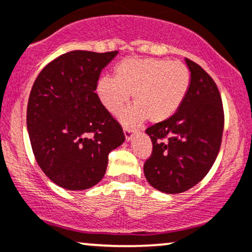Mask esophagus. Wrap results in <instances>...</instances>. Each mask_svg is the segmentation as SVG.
I'll return each mask as SVG.
<instances>
[{"mask_svg": "<svg viewBox=\"0 0 252 252\" xmlns=\"http://www.w3.org/2000/svg\"><path fill=\"white\" fill-rule=\"evenodd\" d=\"M124 135H126V141H129V139L131 138V136H132V131L129 128H126H126H124Z\"/></svg>", "mask_w": 252, "mask_h": 252, "instance_id": "obj_1", "label": "esophagus"}]
</instances>
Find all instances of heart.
Listing matches in <instances>:
<instances>
[{"label":"heart","instance_id":"b5f03b06","mask_svg":"<svg viewBox=\"0 0 252 252\" xmlns=\"http://www.w3.org/2000/svg\"><path fill=\"white\" fill-rule=\"evenodd\" d=\"M190 71L182 62L154 59H126L115 68V76L102 77L97 90L111 114L120 113L132 95L135 107L122 121L128 126L145 118L159 123L170 118L183 104L190 88Z\"/></svg>","mask_w":252,"mask_h":252}]
</instances>
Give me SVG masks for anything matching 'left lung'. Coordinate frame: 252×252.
<instances>
[{
	"instance_id": "8db88e82",
	"label": "left lung",
	"mask_w": 252,
	"mask_h": 252,
	"mask_svg": "<svg viewBox=\"0 0 252 252\" xmlns=\"http://www.w3.org/2000/svg\"><path fill=\"white\" fill-rule=\"evenodd\" d=\"M191 82L170 118L145 130L153 151L144 163L148 182L159 191L181 193L207 176L220 153L224 110L220 90L201 65L186 59Z\"/></svg>"
}]
</instances>
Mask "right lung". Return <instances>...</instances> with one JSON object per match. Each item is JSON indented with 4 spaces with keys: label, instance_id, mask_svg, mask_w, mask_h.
<instances>
[{
    "label": "right lung",
    "instance_id": "add662e5",
    "mask_svg": "<svg viewBox=\"0 0 252 252\" xmlns=\"http://www.w3.org/2000/svg\"><path fill=\"white\" fill-rule=\"evenodd\" d=\"M117 53L63 54L42 69L30 92L27 126L36 162L66 190L98 183L110 151L126 139L95 93L102 69Z\"/></svg>",
    "mask_w": 252,
    "mask_h": 252
}]
</instances>
